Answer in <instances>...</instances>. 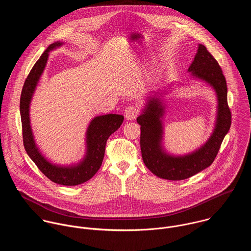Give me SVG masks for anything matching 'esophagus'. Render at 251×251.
Masks as SVG:
<instances>
[{
    "mask_svg": "<svg viewBox=\"0 0 251 251\" xmlns=\"http://www.w3.org/2000/svg\"><path fill=\"white\" fill-rule=\"evenodd\" d=\"M139 110L136 106H127L125 110V117L126 120H134L138 116Z\"/></svg>",
    "mask_w": 251,
    "mask_h": 251,
    "instance_id": "obj_1",
    "label": "esophagus"
}]
</instances>
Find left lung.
Returning <instances> with one entry per match:
<instances>
[{"label": "left lung", "mask_w": 251, "mask_h": 251, "mask_svg": "<svg viewBox=\"0 0 251 251\" xmlns=\"http://www.w3.org/2000/svg\"><path fill=\"white\" fill-rule=\"evenodd\" d=\"M193 76L205 80L215 88L218 112L215 131L208 142L198 151L184 156H171L162 151L160 140L163 113L161 102L151 98L137 118L141 126L140 147L145 165L155 176L170 180L187 179L209 167L215 159L221 143L231 126V110L227 102V84L222 70L207 48L199 44L194 61L188 68Z\"/></svg>", "instance_id": "left-lung-1"}]
</instances>
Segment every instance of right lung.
I'll use <instances>...</instances> for the list:
<instances>
[{"label":"right lung","mask_w":251,"mask_h":251,"mask_svg":"<svg viewBox=\"0 0 251 251\" xmlns=\"http://www.w3.org/2000/svg\"><path fill=\"white\" fill-rule=\"evenodd\" d=\"M61 44L60 42L50 44L36 61L25 80L20 98L22 135L24 148L28 155L48 179L62 185H77L89 180L99 171L104 157L108 138L121 126L124 117L117 114H108L96 117L92 121L87 131V155L78 165L72 167L56 166L48 162L40 154L34 141L30 126L29 105L37 81L45 68L48 52Z\"/></svg>","instance_id":"right-lung-1"}]
</instances>
